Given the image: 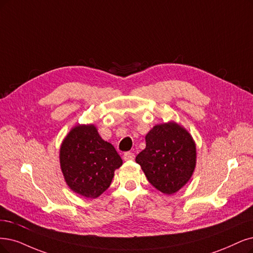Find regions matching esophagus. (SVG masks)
<instances>
[{
	"instance_id": "34e87169",
	"label": "esophagus",
	"mask_w": 253,
	"mask_h": 253,
	"mask_svg": "<svg viewBox=\"0 0 253 253\" xmlns=\"http://www.w3.org/2000/svg\"><path fill=\"white\" fill-rule=\"evenodd\" d=\"M134 157H135V155L132 152H126V153H124V156H123L124 161H133Z\"/></svg>"
}]
</instances>
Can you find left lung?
I'll return each mask as SVG.
<instances>
[{
    "label": "left lung",
    "instance_id": "8db88e82",
    "mask_svg": "<svg viewBox=\"0 0 253 253\" xmlns=\"http://www.w3.org/2000/svg\"><path fill=\"white\" fill-rule=\"evenodd\" d=\"M146 148L135 157L148 181L164 194L178 192L196 167V145L188 130L175 122L155 125L146 135Z\"/></svg>",
    "mask_w": 253,
    "mask_h": 253
}]
</instances>
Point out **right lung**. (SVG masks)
I'll return each instance as SVG.
<instances>
[{
  "instance_id": "add662e5",
  "label": "right lung",
  "mask_w": 253,
  "mask_h": 253,
  "mask_svg": "<svg viewBox=\"0 0 253 253\" xmlns=\"http://www.w3.org/2000/svg\"><path fill=\"white\" fill-rule=\"evenodd\" d=\"M59 160L69 188L91 199L109 188L115 171L123 164L115 147L99 135L92 124L72 128L61 144Z\"/></svg>"
}]
</instances>
